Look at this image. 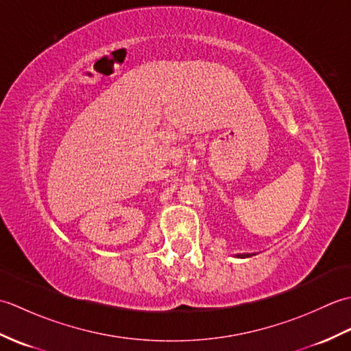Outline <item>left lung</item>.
<instances>
[{
	"label": "left lung",
	"instance_id": "8db88e82",
	"mask_svg": "<svg viewBox=\"0 0 351 351\" xmlns=\"http://www.w3.org/2000/svg\"><path fill=\"white\" fill-rule=\"evenodd\" d=\"M238 256H241V258H245V256H249V255H238Z\"/></svg>",
	"mask_w": 351,
	"mask_h": 351
}]
</instances>
